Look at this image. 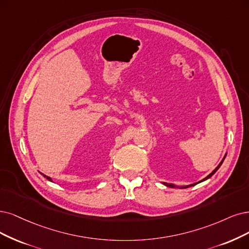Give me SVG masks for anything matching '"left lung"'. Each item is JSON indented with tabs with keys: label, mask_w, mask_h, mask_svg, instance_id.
<instances>
[{
	"label": "left lung",
	"mask_w": 249,
	"mask_h": 249,
	"mask_svg": "<svg viewBox=\"0 0 249 249\" xmlns=\"http://www.w3.org/2000/svg\"><path fill=\"white\" fill-rule=\"evenodd\" d=\"M225 158H226V156H225ZM225 158H224V159H223V161H222V162H220V163H219V164H218V166H217V167H216V168H215V169H214V170H213V172H211V173H210V174H209V176H208V177H207V178H204V179H203V180H206V179H207V178H211V177H213V174H214V173H215V172H216V170H217V169H218V168H219V167H220V165H222V164H223V162H224V160H225ZM199 182H200V181H199ZM164 185H166V186H167V187H171V188H173V187H174V186H173V185H171V183H166V182H165V183H164ZM194 185H196V183H193V185H191V186H194ZM185 188H187V187H185Z\"/></svg>",
	"instance_id": "8db88e82"
}]
</instances>
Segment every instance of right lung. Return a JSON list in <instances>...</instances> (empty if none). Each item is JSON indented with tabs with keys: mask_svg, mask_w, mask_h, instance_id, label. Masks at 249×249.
Listing matches in <instances>:
<instances>
[{
	"mask_svg": "<svg viewBox=\"0 0 249 249\" xmlns=\"http://www.w3.org/2000/svg\"><path fill=\"white\" fill-rule=\"evenodd\" d=\"M43 176H44V177H45V178H47V179H49V180H51V178H49V177H46V176H45V174H43Z\"/></svg>",
	"mask_w": 249,
	"mask_h": 249,
	"instance_id": "1",
	"label": "right lung"
}]
</instances>
